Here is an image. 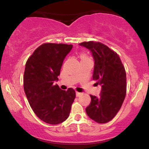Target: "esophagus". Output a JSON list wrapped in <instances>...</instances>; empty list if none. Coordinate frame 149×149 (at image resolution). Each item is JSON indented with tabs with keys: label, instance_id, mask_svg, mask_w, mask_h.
Instances as JSON below:
<instances>
[{
	"label": "esophagus",
	"instance_id": "esophagus-1",
	"mask_svg": "<svg viewBox=\"0 0 149 149\" xmlns=\"http://www.w3.org/2000/svg\"><path fill=\"white\" fill-rule=\"evenodd\" d=\"M76 97H80V95H82L81 92H76Z\"/></svg>",
	"mask_w": 149,
	"mask_h": 149
}]
</instances>
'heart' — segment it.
<instances>
[{
  "instance_id": "b5f03b06",
  "label": "heart",
  "mask_w": 149,
  "mask_h": 149,
  "mask_svg": "<svg viewBox=\"0 0 149 149\" xmlns=\"http://www.w3.org/2000/svg\"><path fill=\"white\" fill-rule=\"evenodd\" d=\"M81 60H83V59H90V58H89L88 56L87 55H85V54H81Z\"/></svg>"
}]
</instances>
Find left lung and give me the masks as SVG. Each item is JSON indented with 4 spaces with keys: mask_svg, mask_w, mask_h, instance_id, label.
<instances>
[{
    "mask_svg": "<svg viewBox=\"0 0 149 149\" xmlns=\"http://www.w3.org/2000/svg\"><path fill=\"white\" fill-rule=\"evenodd\" d=\"M80 46L90 51L95 61L93 78L102 86L99 97L90 95L91 102L85 109L90 118L106 123L113 118L126 95V73L117 53L100 42H83Z\"/></svg>",
    "mask_w": 149,
    "mask_h": 149,
    "instance_id": "8db88e82",
    "label": "left lung"
}]
</instances>
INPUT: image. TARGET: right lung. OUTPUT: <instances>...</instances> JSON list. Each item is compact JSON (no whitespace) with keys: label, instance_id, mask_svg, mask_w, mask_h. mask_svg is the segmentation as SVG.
I'll list each match as a JSON object with an SVG mask.
<instances>
[{"label":"right lung","instance_id":"1","mask_svg":"<svg viewBox=\"0 0 149 149\" xmlns=\"http://www.w3.org/2000/svg\"><path fill=\"white\" fill-rule=\"evenodd\" d=\"M72 45L44 43L34 51L26 63L24 89L31 107L41 120L57 125L68 118L76 92L61 90L54 82Z\"/></svg>","mask_w":149,"mask_h":149}]
</instances>
